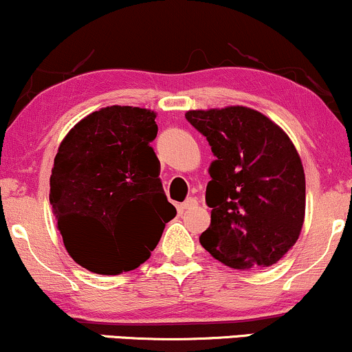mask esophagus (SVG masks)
<instances>
[{
  "label": "esophagus",
  "instance_id": "esophagus-1",
  "mask_svg": "<svg viewBox=\"0 0 352 352\" xmlns=\"http://www.w3.org/2000/svg\"><path fill=\"white\" fill-rule=\"evenodd\" d=\"M196 206H197L196 197H188V199H186L183 204H181V208H183V209H192V208H196Z\"/></svg>",
  "mask_w": 352,
  "mask_h": 352
}]
</instances>
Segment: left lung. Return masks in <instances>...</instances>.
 Masks as SVG:
<instances>
[{
  "label": "left lung",
  "instance_id": "obj_1",
  "mask_svg": "<svg viewBox=\"0 0 352 352\" xmlns=\"http://www.w3.org/2000/svg\"><path fill=\"white\" fill-rule=\"evenodd\" d=\"M186 118L216 156L206 188L210 226L201 245L235 270L274 265L298 241L305 222V171L290 136L242 105L189 110Z\"/></svg>",
  "mask_w": 352,
  "mask_h": 352
}]
</instances>
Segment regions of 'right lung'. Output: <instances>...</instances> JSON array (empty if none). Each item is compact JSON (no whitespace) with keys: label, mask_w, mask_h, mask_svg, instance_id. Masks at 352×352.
<instances>
[{"label":"right lung","mask_w":352,"mask_h":352,"mask_svg":"<svg viewBox=\"0 0 352 352\" xmlns=\"http://www.w3.org/2000/svg\"><path fill=\"white\" fill-rule=\"evenodd\" d=\"M153 110L111 105L87 115L54 158L51 201L65 250L98 275L135 270L150 258L176 216L150 143Z\"/></svg>","instance_id":"1"}]
</instances>
